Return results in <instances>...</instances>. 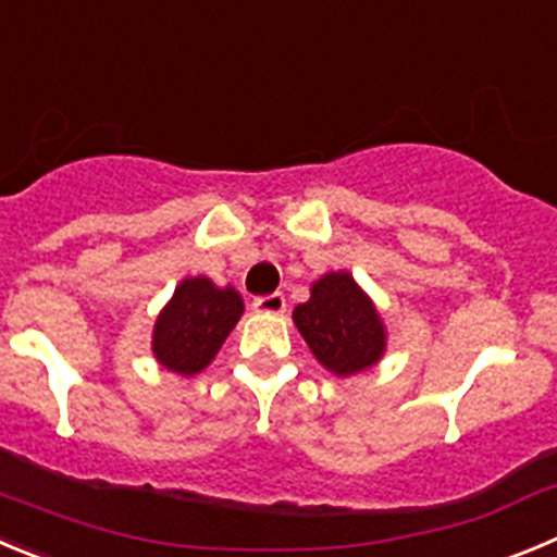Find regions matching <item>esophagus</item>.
Returning <instances> with one entry per match:
<instances>
[{"label": "esophagus", "instance_id": "1", "mask_svg": "<svg viewBox=\"0 0 557 557\" xmlns=\"http://www.w3.org/2000/svg\"><path fill=\"white\" fill-rule=\"evenodd\" d=\"M252 308L258 310V313L280 315V313H285V296H283V294L258 296V299H255V302H252Z\"/></svg>", "mask_w": 557, "mask_h": 557}]
</instances>
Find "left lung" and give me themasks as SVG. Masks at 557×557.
I'll return each instance as SVG.
<instances>
[{
  "mask_svg": "<svg viewBox=\"0 0 557 557\" xmlns=\"http://www.w3.org/2000/svg\"><path fill=\"white\" fill-rule=\"evenodd\" d=\"M294 324L315 360L335 376H355L387 351V326L371 296L349 272H326L310 299L294 308Z\"/></svg>",
  "mask_w": 557,
  "mask_h": 557,
  "instance_id": "8db88e82",
  "label": "left lung"
}]
</instances>
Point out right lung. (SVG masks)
Here are the masks:
<instances>
[{
    "mask_svg": "<svg viewBox=\"0 0 557 557\" xmlns=\"http://www.w3.org/2000/svg\"><path fill=\"white\" fill-rule=\"evenodd\" d=\"M242 313L244 299L233 285H216L202 274L184 277L156 319L150 351L161 368L195 376L220 355Z\"/></svg>",
    "mask_w": 557,
    "mask_h": 557,
    "instance_id": "obj_1",
    "label": "right lung"
}]
</instances>
